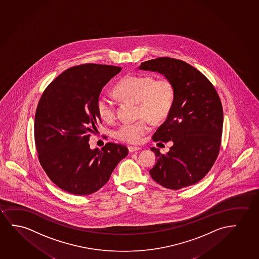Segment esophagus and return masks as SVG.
Wrapping results in <instances>:
<instances>
[{"instance_id": "esophagus-1", "label": "esophagus", "mask_w": 259, "mask_h": 259, "mask_svg": "<svg viewBox=\"0 0 259 259\" xmlns=\"http://www.w3.org/2000/svg\"><path fill=\"white\" fill-rule=\"evenodd\" d=\"M127 149H128L130 153H137V152H139L140 148L139 147H135V146H128Z\"/></svg>"}]
</instances>
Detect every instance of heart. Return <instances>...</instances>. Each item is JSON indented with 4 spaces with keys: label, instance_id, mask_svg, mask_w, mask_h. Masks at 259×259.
Segmentation results:
<instances>
[{
    "label": "heart",
    "instance_id": "b5f03b06",
    "mask_svg": "<svg viewBox=\"0 0 259 259\" xmlns=\"http://www.w3.org/2000/svg\"><path fill=\"white\" fill-rule=\"evenodd\" d=\"M114 93L120 99L137 103L138 117H143L133 122L120 124L115 131V137L122 142L139 144L149 132L148 119L158 123L168 117L174 104L175 86L167 77L155 79L148 73L127 74L117 82ZM96 107L103 120L110 121L114 119L116 107L109 95L101 93Z\"/></svg>",
    "mask_w": 259,
    "mask_h": 259
}]
</instances>
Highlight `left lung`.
<instances>
[{"instance_id":"1","label":"left lung","mask_w":259,"mask_h":259,"mask_svg":"<svg viewBox=\"0 0 259 259\" xmlns=\"http://www.w3.org/2000/svg\"><path fill=\"white\" fill-rule=\"evenodd\" d=\"M139 69L161 73L175 86L171 111L153 136L154 142L171 140L173 146L167 153L151 148L157 163L150 175L168 189L193 186L208 174L219 156L224 119L219 94L204 74L179 59H151Z\"/></svg>"}]
</instances>
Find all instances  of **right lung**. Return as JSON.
<instances>
[{"label":"right lung","instance_id":"add662e5","mask_svg":"<svg viewBox=\"0 0 259 259\" xmlns=\"http://www.w3.org/2000/svg\"><path fill=\"white\" fill-rule=\"evenodd\" d=\"M120 66L83 64L63 72L40 97L34 118V141L40 166L60 189L90 195L109 180L127 156L125 146L106 143L91 150V133L101 123L96 103Z\"/></svg>","mask_w":259,"mask_h":259}]
</instances>
